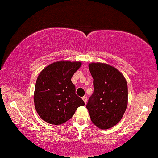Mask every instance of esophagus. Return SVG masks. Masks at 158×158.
<instances>
[{"instance_id": "1", "label": "esophagus", "mask_w": 158, "mask_h": 158, "mask_svg": "<svg viewBox=\"0 0 158 158\" xmlns=\"http://www.w3.org/2000/svg\"><path fill=\"white\" fill-rule=\"evenodd\" d=\"M82 100L84 101L85 103H87V97H86V96H84L83 97H82Z\"/></svg>"}]
</instances>
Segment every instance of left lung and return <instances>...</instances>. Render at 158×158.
I'll list each match as a JSON object with an SVG mask.
<instances>
[{"mask_svg": "<svg viewBox=\"0 0 158 158\" xmlns=\"http://www.w3.org/2000/svg\"><path fill=\"white\" fill-rule=\"evenodd\" d=\"M94 92L86 106L92 122L101 130L118 124L128 103L127 83L117 69L104 63H90Z\"/></svg>", "mask_w": 158, "mask_h": 158, "instance_id": "8db88e82", "label": "left lung"}]
</instances>
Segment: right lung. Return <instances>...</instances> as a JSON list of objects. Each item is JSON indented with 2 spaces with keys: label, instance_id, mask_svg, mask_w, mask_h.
<instances>
[{
  "label": "right lung",
  "instance_id": "right-lung-1",
  "mask_svg": "<svg viewBox=\"0 0 158 158\" xmlns=\"http://www.w3.org/2000/svg\"><path fill=\"white\" fill-rule=\"evenodd\" d=\"M81 65V61H56L38 75L33 100L38 114L46 123L60 125L85 105L76 94V87L71 81Z\"/></svg>",
  "mask_w": 158,
  "mask_h": 158
}]
</instances>
